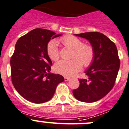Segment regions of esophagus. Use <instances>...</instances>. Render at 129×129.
I'll use <instances>...</instances> for the list:
<instances>
[{
  "label": "esophagus",
  "mask_w": 129,
  "mask_h": 129,
  "mask_svg": "<svg viewBox=\"0 0 129 129\" xmlns=\"http://www.w3.org/2000/svg\"><path fill=\"white\" fill-rule=\"evenodd\" d=\"M70 79H70L69 77H64L65 81H68V80H69Z\"/></svg>",
  "instance_id": "obj_1"
}]
</instances>
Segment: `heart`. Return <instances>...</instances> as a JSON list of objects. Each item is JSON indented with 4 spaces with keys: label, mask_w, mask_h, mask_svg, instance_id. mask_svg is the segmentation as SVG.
<instances>
[{
    "label": "heart",
    "mask_w": 129,
    "mask_h": 129,
    "mask_svg": "<svg viewBox=\"0 0 129 129\" xmlns=\"http://www.w3.org/2000/svg\"><path fill=\"white\" fill-rule=\"evenodd\" d=\"M59 41L67 47L73 49L72 58L70 60H60L55 65L57 72L66 76L74 75L82 69V66L88 67L92 63L94 58V50L92 45L84 44V42L78 37L73 36H64ZM48 56L53 61L59 58L58 44L55 40H52L48 42L46 47Z\"/></svg>",
    "instance_id": "b5f03b06"
}]
</instances>
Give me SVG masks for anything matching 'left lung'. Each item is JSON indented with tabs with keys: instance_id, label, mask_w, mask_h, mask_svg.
<instances>
[{
	"instance_id": "obj_1",
	"label": "left lung",
	"mask_w": 129,
	"mask_h": 129,
	"mask_svg": "<svg viewBox=\"0 0 129 129\" xmlns=\"http://www.w3.org/2000/svg\"><path fill=\"white\" fill-rule=\"evenodd\" d=\"M88 40L94 50V58L85 71L87 79H79L80 85L73 90L74 97L84 102H94L105 97L114 87L120 67L115 44L97 32L75 34Z\"/></svg>"
}]
</instances>
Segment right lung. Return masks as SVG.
Here are the masks:
<instances>
[{"label":"right lung","instance_id":"add662e5","mask_svg":"<svg viewBox=\"0 0 129 129\" xmlns=\"http://www.w3.org/2000/svg\"><path fill=\"white\" fill-rule=\"evenodd\" d=\"M60 36L37 28L17 41L10 59L12 82L18 93L30 102L49 101L58 84L64 80L62 75L50 72L52 62L46 51L50 40Z\"/></svg>","mask_w":129,"mask_h":129}]
</instances>
